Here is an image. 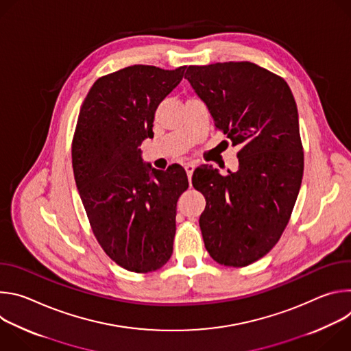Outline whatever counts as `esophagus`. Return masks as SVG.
<instances>
[{
  "instance_id": "1",
  "label": "esophagus",
  "mask_w": 351,
  "mask_h": 351,
  "mask_svg": "<svg viewBox=\"0 0 351 351\" xmlns=\"http://www.w3.org/2000/svg\"><path fill=\"white\" fill-rule=\"evenodd\" d=\"M195 168V164L194 162H187L184 165V169H186V173H187V178H189V182L191 183V175H193V171Z\"/></svg>"
}]
</instances>
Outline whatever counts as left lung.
Segmentation results:
<instances>
[{"label":"left lung","mask_w":351,"mask_h":351,"mask_svg":"<svg viewBox=\"0 0 351 351\" xmlns=\"http://www.w3.org/2000/svg\"><path fill=\"white\" fill-rule=\"evenodd\" d=\"M184 79L207 106L215 128L240 145L239 169L222 176L211 165L194 171L206 197L199 229L221 265L247 267L280 239L304 171L298 114L287 83L253 62L191 65Z\"/></svg>","instance_id":"obj_1"}]
</instances>
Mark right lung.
<instances>
[{
  "instance_id": "right-lung-1",
  "label": "right lung",
  "mask_w": 351,
  "mask_h": 351,
  "mask_svg": "<svg viewBox=\"0 0 351 351\" xmlns=\"http://www.w3.org/2000/svg\"><path fill=\"white\" fill-rule=\"evenodd\" d=\"M186 66L133 65L95 80L82 104L73 141L75 182L93 233L119 267L153 272L173 252L176 203L189 187L184 169L144 164L156 110Z\"/></svg>"
}]
</instances>
